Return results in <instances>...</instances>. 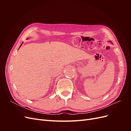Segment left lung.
I'll use <instances>...</instances> for the list:
<instances>
[{"instance_id":"8db88e82","label":"left lung","mask_w":131,"mask_h":131,"mask_svg":"<svg viewBox=\"0 0 131 131\" xmlns=\"http://www.w3.org/2000/svg\"><path fill=\"white\" fill-rule=\"evenodd\" d=\"M110 42H111V41H110Z\"/></svg>"}]
</instances>
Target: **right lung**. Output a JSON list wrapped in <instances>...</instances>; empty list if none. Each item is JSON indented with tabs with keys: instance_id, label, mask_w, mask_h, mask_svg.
<instances>
[{
	"instance_id": "right-lung-1",
	"label": "right lung",
	"mask_w": 131,
	"mask_h": 131,
	"mask_svg": "<svg viewBox=\"0 0 131 131\" xmlns=\"http://www.w3.org/2000/svg\"><path fill=\"white\" fill-rule=\"evenodd\" d=\"M21 45H22V44H21V45H20V46H19V47H21Z\"/></svg>"
}]
</instances>
